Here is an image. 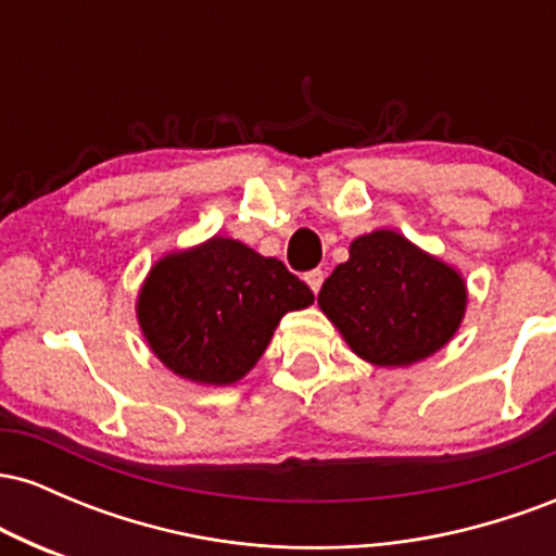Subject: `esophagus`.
Masks as SVG:
<instances>
[{
    "label": "esophagus",
    "instance_id": "obj_1",
    "mask_svg": "<svg viewBox=\"0 0 556 556\" xmlns=\"http://www.w3.org/2000/svg\"><path fill=\"white\" fill-rule=\"evenodd\" d=\"M305 282H308L311 290L318 292V290H321V285H324V271L321 269L308 271V274H305Z\"/></svg>",
    "mask_w": 556,
    "mask_h": 556
}]
</instances>
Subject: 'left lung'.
I'll use <instances>...</instances> for the list:
<instances>
[{"label":"left lung","mask_w":556,"mask_h":556,"mask_svg":"<svg viewBox=\"0 0 556 556\" xmlns=\"http://www.w3.org/2000/svg\"><path fill=\"white\" fill-rule=\"evenodd\" d=\"M318 308L355 355L405 368L439 353L468 308L463 274L394 229L350 242V258L318 292Z\"/></svg>","instance_id":"left-lung-1"}]
</instances>
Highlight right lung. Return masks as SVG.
I'll list each match as a JSON object with an SVG mask.
<instances>
[{
  "mask_svg": "<svg viewBox=\"0 0 556 556\" xmlns=\"http://www.w3.org/2000/svg\"><path fill=\"white\" fill-rule=\"evenodd\" d=\"M311 303V287L282 261L214 235L151 266L136 314L151 353L172 374L227 387L256 366L287 311Z\"/></svg>",
  "mask_w": 556,
  "mask_h": 556,
  "instance_id": "right-lung-1",
  "label": "right lung"
}]
</instances>
